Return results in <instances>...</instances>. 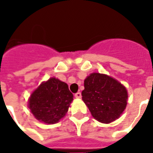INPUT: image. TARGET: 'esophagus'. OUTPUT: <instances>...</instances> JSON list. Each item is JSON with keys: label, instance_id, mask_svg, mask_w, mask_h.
Here are the masks:
<instances>
[{"label": "esophagus", "instance_id": "esophagus-1", "mask_svg": "<svg viewBox=\"0 0 153 153\" xmlns=\"http://www.w3.org/2000/svg\"><path fill=\"white\" fill-rule=\"evenodd\" d=\"M74 97H75V98H81L82 94H81V92H77V93L74 94Z\"/></svg>", "mask_w": 153, "mask_h": 153}]
</instances>
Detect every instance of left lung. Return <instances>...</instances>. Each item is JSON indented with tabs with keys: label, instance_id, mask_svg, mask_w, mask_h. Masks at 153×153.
Masks as SVG:
<instances>
[{
	"label": "left lung",
	"instance_id": "1",
	"mask_svg": "<svg viewBox=\"0 0 153 153\" xmlns=\"http://www.w3.org/2000/svg\"><path fill=\"white\" fill-rule=\"evenodd\" d=\"M82 97L95 119L100 123H110L125 110L128 94L125 87L114 78L92 73L84 80Z\"/></svg>",
	"mask_w": 153,
	"mask_h": 153
}]
</instances>
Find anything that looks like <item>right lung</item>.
I'll use <instances>...</instances> for the list:
<instances>
[{
  "mask_svg": "<svg viewBox=\"0 0 153 153\" xmlns=\"http://www.w3.org/2000/svg\"><path fill=\"white\" fill-rule=\"evenodd\" d=\"M73 97L65 82L50 78L32 92L28 107L37 120L46 124H54L66 114Z\"/></svg>",
  "mask_w": 153,
  "mask_h": 153,
  "instance_id": "obj_1",
  "label": "right lung"
}]
</instances>
